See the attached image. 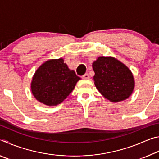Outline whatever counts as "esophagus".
Returning <instances> with one entry per match:
<instances>
[{"label":"esophagus","mask_w":159,"mask_h":159,"mask_svg":"<svg viewBox=\"0 0 159 159\" xmlns=\"http://www.w3.org/2000/svg\"><path fill=\"white\" fill-rule=\"evenodd\" d=\"M82 78H83V79H88L90 78L89 74H88V73H86V74H85L84 75H83V76H82Z\"/></svg>","instance_id":"obj_1"}]
</instances>
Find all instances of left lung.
<instances>
[{"mask_svg": "<svg viewBox=\"0 0 159 159\" xmlns=\"http://www.w3.org/2000/svg\"><path fill=\"white\" fill-rule=\"evenodd\" d=\"M97 89L112 102L125 100L133 93V74L124 64L112 57H99L93 63Z\"/></svg>", "mask_w": 159, "mask_h": 159, "instance_id": "obj_1", "label": "left lung"}]
</instances>
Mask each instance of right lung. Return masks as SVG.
Returning <instances> with one entry per match:
<instances>
[{
	"instance_id": "right-lung-1",
	"label": "right lung",
	"mask_w": 159,
	"mask_h": 159,
	"mask_svg": "<svg viewBox=\"0 0 159 159\" xmlns=\"http://www.w3.org/2000/svg\"><path fill=\"white\" fill-rule=\"evenodd\" d=\"M80 78L70 70L63 59L50 60L39 67L31 83L32 94L48 106L60 104L74 89Z\"/></svg>"
}]
</instances>
